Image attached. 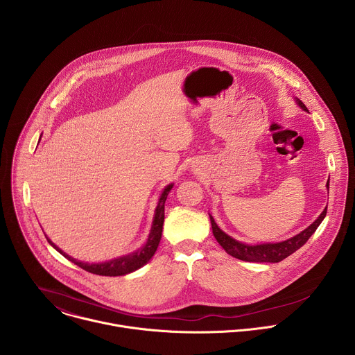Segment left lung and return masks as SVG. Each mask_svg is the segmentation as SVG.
Masks as SVG:
<instances>
[{
	"label": "left lung",
	"instance_id": "left-lung-1",
	"mask_svg": "<svg viewBox=\"0 0 355 355\" xmlns=\"http://www.w3.org/2000/svg\"><path fill=\"white\" fill-rule=\"evenodd\" d=\"M297 105L303 110L308 111L306 105L302 103L300 99L295 98ZM327 188H329V182H327ZM327 214V208L320 214V216L303 232H300L299 234L281 241V243H264V244H256V245H250V244H244L241 241L234 240L233 237H230L229 234H226L215 222V219L212 218V215H209L211 218V223H212V232L215 239L218 240V243L225 248V251L227 254H230L234 259L243 260V261H248V263H279L284 259H286L288 256H291L292 252H295L297 248H300L303 244H305L309 237L316 232V229L319 227V225L322 223V220L324 219Z\"/></svg>",
	"mask_w": 355,
	"mask_h": 355
}]
</instances>
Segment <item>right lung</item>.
Listing matches in <instances>:
<instances>
[{
    "label": "right lung",
    "mask_w": 355,
    "mask_h": 355,
    "mask_svg": "<svg viewBox=\"0 0 355 355\" xmlns=\"http://www.w3.org/2000/svg\"><path fill=\"white\" fill-rule=\"evenodd\" d=\"M173 184L167 185L159 199V204L156 207V212H155V218H153V225H151V230L148 233V239L146 241V244L143 247H140L139 250L130 252L128 256L123 257H118L105 263H98V264H89V263H83L78 261L73 257H70L69 254H66L64 251H62L52 240L49 237L47 241L52 244L60 254L66 259H69L71 263H74L76 266H78L80 268L91 272V274H96V275H105V277H119V275H126L130 274L136 270H139L140 267H143L144 264H147L150 261V259L155 256V252L159 247L160 239H162V233H163V223H164V204L168 192L171 191Z\"/></svg>",
    "instance_id": "right-lung-1"
}]
</instances>
